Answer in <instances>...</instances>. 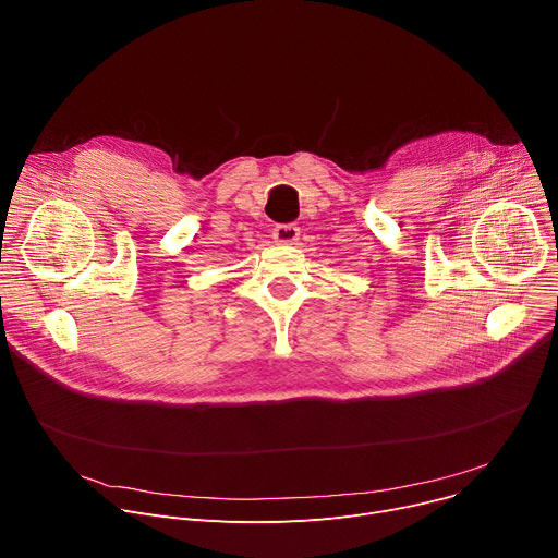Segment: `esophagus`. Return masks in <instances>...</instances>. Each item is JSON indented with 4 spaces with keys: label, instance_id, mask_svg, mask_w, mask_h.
<instances>
[{
    "label": "esophagus",
    "instance_id": "1",
    "mask_svg": "<svg viewBox=\"0 0 558 558\" xmlns=\"http://www.w3.org/2000/svg\"><path fill=\"white\" fill-rule=\"evenodd\" d=\"M272 239H275V243H279V245H292V243H296V239H299V228L292 226V223L277 226V228H272Z\"/></svg>",
    "mask_w": 558,
    "mask_h": 558
}]
</instances>
